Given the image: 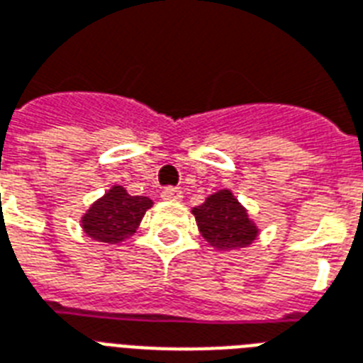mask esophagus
<instances>
[{
	"label": "esophagus",
	"mask_w": 363,
	"mask_h": 363,
	"mask_svg": "<svg viewBox=\"0 0 363 363\" xmlns=\"http://www.w3.org/2000/svg\"><path fill=\"white\" fill-rule=\"evenodd\" d=\"M161 196L164 199V201H179V199L184 196V193H182L178 187H164L161 193Z\"/></svg>",
	"instance_id": "esophagus-1"
}]
</instances>
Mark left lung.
<instances>
[{"label":"left lung","mask_w":363,"mask_h":363,"mask_svg":"<svg viewBox=\"0 0 363 363\" xmlns=\"http://www.w3.org/2000/svg\"><path fill=\"white\" fill-rule=\"evenodd\" d=\"M191 212L204 240L220 252L246 248L259 235L257 225L250 220L248 210L229 189L213 193Z\"/></svg>","instance_id":"8db88e82"}]
</instances>
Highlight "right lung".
Masks as SVG:
<instances>
[{"label": "right lung", "mask_w": 363, "mask_h": 363, "mask_svg": "<svg viewBox=\"0 0 363 363\" xmlns=\"http://www.w3.org/2000/svg\"><path fill=\"white\" fill-rule=\"evenodd\" d=\"M153 206L147 196H132L125 187L113 185L81 218L86 237L108 244H119L136 233L143 213Z\"/></svg>", "instance_id": "obj_1"}]
</instances>
